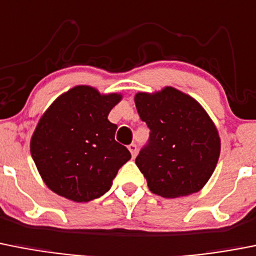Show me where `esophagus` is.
<instances>
[{
	"label": "esophagus",
	"mask_w": 256,
	"mask_h": 256,
	"mask_svg": "<svg viewBox=\"0 0 256 256\" xmlns=\"http://www.w3.org/2000/svg\"><path fill=\"white\" fill-rule=\"evenodd\" d=\"M128 150H130L132 157H136V154H137V146H136L134 144H130V146H128Z\"/></svg>",
	"instance_id": "obj_1"
}]
</instances>
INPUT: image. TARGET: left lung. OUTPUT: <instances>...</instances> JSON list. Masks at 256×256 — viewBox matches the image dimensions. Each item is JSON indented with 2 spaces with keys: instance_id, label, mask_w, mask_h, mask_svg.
Instances as JSON below:
<instances>
[{
  "instance_id": "8db88e82",
  "label": "left lung",
  "mask_w": 256,
  "mask_h": 256,
  "mask_svg": "<svg viewBox=\"0 0 256 256\" xmlns=\"http://www.w3.org/2000/svg\"><path fill=\"white\" fill-rule=\"evenodd\" d=\"M134 102L151 130L148 144L136 158L150 190L164 198L200 190L221 152L218 130L207 112L192 96L171 86L136 94Z\"/></svg>"
}]
</instances>
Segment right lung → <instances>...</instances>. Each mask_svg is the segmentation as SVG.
I'll return each mask as SVG.
<instances>
[{
	"label": "right lung",
	"mask_w": 256,
	"mask_h": 256,
	"mask_svg": "<svg viewBox=\"0 0 256 256\" xmlns=\"http://www.w3.org/2000/svg\"><path fill=\"white\" fill-rule=\"evenodd\" d=\"M120 94L74 86L58 96L38 123L30 152L46 186L70 200L90 202L110 189L130 152L108 120Z\"/></svg>",
	"instance_id": "obj_1"
}]
</instances>
